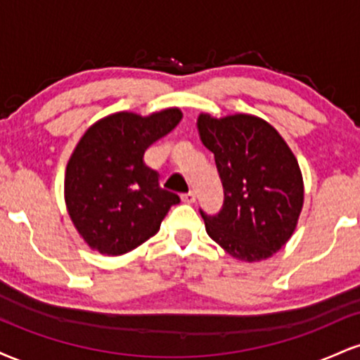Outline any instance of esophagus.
I'll return each instance as SVG.
<instances>
[{"label": "esophagus", "mask_w": 360, "mask_h": 360, "mask_svg": "<svg viewBox=\"0 0 360 360\" xmlns=\"http://www.w3.org/2000/svg\"><path fill=\"white\" fill-rule=\"evenodd\" d=\"M181 198H183L184 203H189V205H191V203H194V201H196V194H194V191L186 193V194H183V196H181Z\"/></svg>", "instance_id": "esophagus-1"}]
</instances>
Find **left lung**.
Wrapping results in <instances>:
<instances>
[{
  "label": "left lung",
  "mask_w": 360,
  "mask_h": 360,
  "mask_svg": "<svg viewBox=\"0 0 360 360\" xmlns=\"http://www.w3.org/2000/svg\"><path fill=\"white\" fill-rule=\"evenodd\" d=\"M203 146L213 152L225 201L206 217V233L243 262L272 257L295 233L304 201L298 160L266 120L247 113L198 117Z\"/></svg>",
  "instance_id": "obj_1"
}]
</instances>
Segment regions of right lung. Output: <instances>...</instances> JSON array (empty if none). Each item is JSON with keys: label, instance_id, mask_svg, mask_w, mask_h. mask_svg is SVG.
Returning a JSON list of instances; mask_svg holds the SVG:
<instances>
[{"label": "right lung", "instance_id": "right-lung-1", "mask_svg": "<svg viewBox=\"0 0 360 360\" xmlns=\"http://www.w3.org/2000/svg\"><path fill=\"white\" fill-rule=\"evenodd\" d=\"M181 118L179 108L148 117L118 111L84 131L65 167L64 200L89 249L103 255L137 249L179 203L177 194L160 188L159 174L143 164V154Z\"/></svg>", "mask_w": 360, "mask_h": 360}]
</instances>
